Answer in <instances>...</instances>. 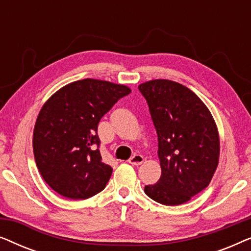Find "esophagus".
Segmentation results:
<instances>
[{
	"label": "esophagus",
	"instance_id": "obj_1",
	"mask_svg": "<svg viewBox=\"0 0 251 251\" xmlns=\"http://www.w3.org/2000/svg\"><path fill=\"white\" fill-rule=\"evenodd\" d=\"M128 162L130 163V164H132V166H140V164H142L143 162H144V157L140 155V154H135V155L133 156H131L129 159V161Z\"/></svg>",
	"mask_w": 251,
	"mask_h": 251
}]
</instances>
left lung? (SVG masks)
Wrapping results in <instances>:
<instances>
[{
    "label": "left lung",
    "mask_w": 251,
    "mask_h": 251,
    "mask_svg": "<svg viewBox=\"0 0 251 251\" xmlns=\"http://www.w3.org/2000/svg\"><path fill=\"white\" fill-rule=\"evenodd\" d=\"M138 89L155 126L161 166L159 181L144 191L161 204H183L208 186L217 169V125L204 102L178 82L157 78Z\"/></svg>",
    "instance_id": "1"
}]
</instances>
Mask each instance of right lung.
I'll list each match as a JSON object with an SVG mask.
<instances>
[{"label":"right lung","instance_id":"1","mask_svg":"<svg viewBox=\"0 0 251 251\" xmlns=\"http://www.w3.org/2000/svg\"><path fill=\"white\" fill-rule=\"evenodd\" d=\"M131 92L125 84L84 78L57 90L41 108L33 152L41 176L58 194L84 200L104 190L113 168L101 161L100 119Z\"/></svg>","mask_w":251,"mask_h":251}]
</instances>
